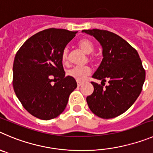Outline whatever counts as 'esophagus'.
Here are the masks:
<instances>
[{
    "label": "esophagus",
    "mask_w": 153,
    "mask_h": 153,
    "mask_svg": "<svg viewBox=\"0 0 153 153\" xmlns=\"http://www.w3.org/2000/svg\"><path fill=\"white\" fill-rule=\"evenodd\" d=\"M77 85H78V87H80L82 85V82L81 81H77Z\"/></svg>",
    "instance_id": "1"
}]
</instances>
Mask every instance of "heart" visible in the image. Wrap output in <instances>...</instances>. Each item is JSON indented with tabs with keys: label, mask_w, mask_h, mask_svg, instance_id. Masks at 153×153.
Instances as JSON below:
<instances>
[{
	"label": "heart",
	"mask_w": 153,
	"mask_h": 153,
	"mask_svg": "<svg viewBox=\"0 0 153 153\" xmlns=\"http://www.w3.org/2000/svg\"><path fill=\"white\" fill-rule=\"evenodd\" d=\"M78 46L80 49L83 51L85 53L89 54L92 53L94 50V44L91 40L88 38H82L78 42ZM68 59V51L67 49H64L62 53V60L63 62H67ZM88 60L91 62H96L97 61V58L94 54H89ZM91 73V70L89 67H74L67 72V75L68 76L75 78L77 81H83L85 78L90 75Z\"/></svg>",
	"instance_id": "heart-1"
}]
</instances>
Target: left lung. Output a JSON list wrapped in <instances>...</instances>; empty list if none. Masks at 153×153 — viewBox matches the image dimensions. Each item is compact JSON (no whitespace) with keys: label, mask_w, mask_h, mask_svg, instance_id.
<instances>
[{"label":"left lung","mask_w":153,"mask_h":153,"mask_svg":"<svg viewBox=\"0 0 153 153\" xmlns=\"http://www.w3.org/2000/svg\"><path fill=\"white\" fill-rule=\"evenodd\" d=\"M93 35L102 48L101 64L92 78L101 85L91 84L94 92L87 97L91 112L105 119L115 118L128 110L142 91L146 72L137 51L116 34L100 29L83 30ZM108 85L103 87L105 82Z\"/></svg>","instance_id":"8db88e82"}]
</instances>
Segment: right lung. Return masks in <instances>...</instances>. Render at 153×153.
Masks as SVG:
<instances>
[{"label":"right lung","instance_id":"add662e5","mask_svg":"<svg viewBox=\"0 0 153 153\" xmlns=\"http://www.w3.org/2000/svg\"><path fill=\"white\" fill-rule=\"evenodd\" d=\"M77 31L49 28L28 38L17 51L13 66L14 92L27 112L50 120L60 115L70 94L77 88L75 78L65 76L62 53Z\"/></svg>","mask_w":153,"mask_h":153}]
</instances>
